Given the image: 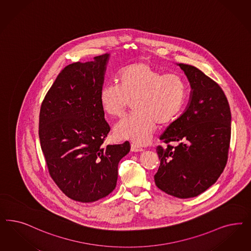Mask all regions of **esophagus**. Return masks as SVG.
<instances>
[{
    "instance_id": "esophagus-1",
    "label": "esophagus",
    "mask_w": 251,
    "mask_h": 251,
    "mask_svg": "<svg viewBox=\"0 0 251 251\" xmlns=\"http://www.w3.org/2000/svg\"><path fill=\"white\" fill-rule=\"evenodd\" d=\"M131 151L137 152V151H142L143 149H142L140 146L137 145V144H135V143H131Z\"/></svg>"
}]
</instances>
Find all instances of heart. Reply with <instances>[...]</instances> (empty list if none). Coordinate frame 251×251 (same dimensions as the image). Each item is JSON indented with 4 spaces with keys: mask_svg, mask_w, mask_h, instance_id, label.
<instances>
[{
    "mask_svg": "<svg viewBox=\"0 0 251 251\" xmlns=\"http://www.w3.org/2000/svg\"><path fill=\"white\" fill-rule=\"evenodd\" d=\"M187 97L186 82L177 74L162 71L144 62L126 65L117 75L116 84L103 86L99 93L101 110L112 118H121L129 100L135 112L118 123L114 136L144 144L157 123L173 121L184 108Z\"/></svg>",
    "mask_w": 251,
    "mask_h": 251,
    "instance_id": "b5f03b06",
    "label": "heart"
}]
</instances>
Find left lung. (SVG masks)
<instances>
[{
  "label": "left lung",
  "instance_id": "obj_1",
  "mask_svg": "<svg viewBox=\"0 0 251 251\" xmlns=\"http://www.w3.org/2000/svg\"><path fill=\"white\" fill-rule=\"evenodd\" d=\"M178 65L190 83V100L160 137L166 146L157 147L161 162L154 181L163 192L188 199L212 186L226 165L231 111L215 81L193 65Z\"/></svg>",
  "mask_w": 251,
  "mask_h": 251
}]
</instances>
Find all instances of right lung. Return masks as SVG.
I'll list each match as a JSON object with an SVG mask.
<instances>
[{"label": "right lung", "mask_w": 251, "mask_h": 251, "mask_svg": "<svg viewBox=\"0 0 251 251\" xmlns=\"http://www.w3.org/2000/svg\"><path fill=\"white\" fill-rule=\"evenodd\" d=\"M109 54L65 67L41 106L39 137L49 174L62 192L79 202H93L113 192L118 163L128 141L103 145L110 132L99 93Z\"/></svg>", "instance_id": "1"}]
</instances>
